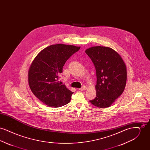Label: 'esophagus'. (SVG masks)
<instances>
[{
	"label": "esophagus",
	"instance_id": "1",
	"mask_svg": "<svg viewBox=\"0 0 150 150\" xmlns=\"http://www.w3.org/2000/svg\"><path fill=\"white\" fill-rule=\"evenodd\" d=\"M86 89H87L86 86H83V87H81V88H80L79 90H80V91H86Z\"/></svg>",
	"mask_w": 150,
	"mask_h": 150
}]
</instances>
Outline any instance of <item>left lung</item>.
Masks as SVG:
<instances>
[{
    "label": "left lung",
    "mask_w": 150,
    "mask_h": 150,
    "mask_svg": "<svg viewBox=\"0 0 150 150\" xmlns=\"http://www.w3.org/2000/svg\"><path fill=\"white\" fill-rule=\"evenodd\" d=\"M86 53L94 64L97 76L96 97L89 102L96 107H110L125 89L126 64L117 52L108 47H92Z\"/></svg>",
    "instance_id": "left-lung-1"
}]
</instances>
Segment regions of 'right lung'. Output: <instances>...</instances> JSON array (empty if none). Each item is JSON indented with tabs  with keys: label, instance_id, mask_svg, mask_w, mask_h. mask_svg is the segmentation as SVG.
Returning <instances> with one entry per match:
<instances>
[{
	"label": "right lung",
	"instance_id": "obj_1",
	"mask_svg": "<svg viewBox=\"0 0 150 150\" xmlns=\"http://www.w3.org/2000/svg\"><path fill=\"white\" fill-rule=\"evenodd\" d=\"M80 48L64 44L51 45L41 50L30 65V88L48 106L61 107L70 102L73 92L59 83V75L66 61Z\"/></svg>",
	"mask_w": 150,
	"mask_h": 150
}]
</instances>
